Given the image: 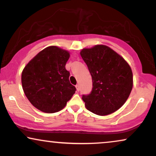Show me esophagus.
<instances>
[{"mask_svg": "<svg viewBox=\"0 0 156 156\" xmlns=\"http://www.w3.org/2000/svg\"><path fill=\"white\" fill-rule=\"evenodd\" d=\"M76 90H78V91H79V90H80V86H79V85L77 84L76 86Z\"/></svg>", "mask_w": 156, "mask_h": 156, "instance_id": "34e87169", "label": "esophagus"}]
</instances>
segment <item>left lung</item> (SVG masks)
Returning a JSON list of instances; mask_svg holds the SVG:
<instances>
[{"mask_svg":"<svg viewBox=\"0 0 156 156\" xmlns=\"http://www.w3.org/2000/svg\"><path fill=\"white\" fill-rule=\"evenodd\" d=\"M80 54L87 65L93 82L90 94L82 96L86 109L100 116L116 112L125 103L133 89L130 66L106 45L84 48Z\"/></svg>","mask_w":156,"mask_h":156,"instance_id":"8db88e82","label":"left lung"}]
</instances>
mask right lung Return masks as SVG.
Segmentation results:
<instances>
[{"label": "right lung", "instance_id": "add662e5", "mask_svg": "<svg viewBox=\"0 0 156 156\" xmlns=\"http://www.w3.org/2000/svg\"><path fill=\"white\" fill-rule=\"evenodd\" d=\"M68 51L56 46L47 47L33 58L23 68L21 83L30 103L45 113L62 110L76 88L70 83L66 69Z\"/></svg>", "mask_w": 156, "mask_h": 156}]
</instances>
